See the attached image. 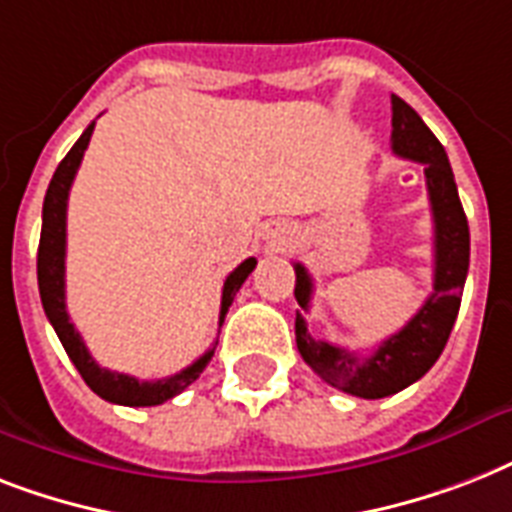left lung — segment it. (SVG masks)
Masks as SVG:
<instances>
[{
  "label": "left lung",
  "mask_w": 512,
  "mask_h": 512,
  "mask_svg": "<svg viewBox=\"0 0 512 512\" xmlns=\"http://www.w3.org/2000/svg\"><path fill=\"white\" fill-rule=\"evenodd\" d=\"M392 149L397 157L421 162L426 173V189L434 215V292L397 334L384 339L368 357L313 339L302 313H297L294 321L297 350L302 360L326 384L363 400H381L402 392L405 386L426 376V371L439 360L458 318L460 297L468 276V257H471L468 220L460 205L447 152L423 123L421 115L397 94H392ZM294 273H297L294 297L299 307L307 310L313 297V278L302 263H294Z\"/></svg>",
  "instance_id": "obj_1"
}]
</instances>
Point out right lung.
Segmentation results:
<instances>
[{
  "label": "right lung",
  "mask_w": 512,
  "mask_h": 512,
  "mask_svg": "<svg viewBox=\"0 0 512 512\" xmlns=\"http://www.w3.org/2000/svg\"><path fill=\"white\" fill-rule=\"evenodd\" d=\"M94 134V123L81 134V139L73 144L65 160L57 165L52 181H49L47 197H44V210H41V239H39V257H36V270H39V294L44 313H47L49 323L54 326L57 336H60L62 347L78 368L81 378L89 384L94 394H99L102 400L115 402V405L128 407H152L168 402L170 397L181 394L189 384H194L199 373L205 371V365L213 360L215 347L205 352V355L194 360L189 368L178 371L176 376L160 378V381H139V378L128 376V373H115L107 368H99L94 363V357L89 355L86 344H83L81 334L76 326L70 323L68 307H65V226H68V194L73 186V178L78 173V165L83 160V152L89 147V139ZM257 260L247 257L239 268H234L223 281V297H220V321L223 326L226 313L231 302H234L236 292L242 289L247 276L255 270Z\"/></svg>",
  "instance_id": "right-lung-1"
}]
</instances>
